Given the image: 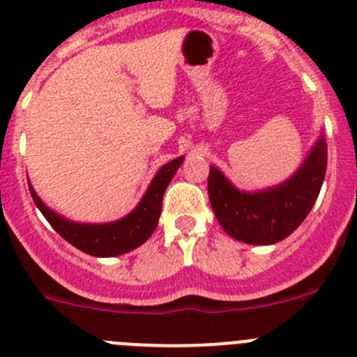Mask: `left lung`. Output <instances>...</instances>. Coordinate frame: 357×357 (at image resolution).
Returning a JSON list of instances; mask_svg holds the SVG:
<instances>
[{
	"mask_svg": "<svg viewBox=\"0 0 357 357\" xmlns=\"http://www.w3.org/2000/svg\"><path fill=\"white\" fill-rule=\"evenodd\" d=\"M327 169V143L321 135L295 175L277 188L245 193L211 166L207 191L227 234L248 245H272L288 238L317 202Z\"/></svg>",
	"mask_w": 357,
	"mask_h": 357,
	"instance_id": "1",
	"label": "left lung"
}]
</instances>
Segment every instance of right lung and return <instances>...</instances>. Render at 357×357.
<instances>
[{
  "label": "right lung",
  "mask_w": 357,
  "mask_h": 357,
  "mask_svg": "<svg viewBox=\"0 0 357 357\" xmlns=\"http://www.w3.org/2000/svg\"><path fill=\"white\" fill-rule=\"evenodd\" d=\"M184 162V157L173 159L172 162L164 164L157 172L155 178L151 181L150 188L144 193L139 206L135 207L130 214L112 223H75L69 222L61 214L53 213L50 207L43 204L37 193L30 184V195L39 207L44 218L48 220L50 225L62 236L73 247L96 257H112V255H121L134 248L141 247L155 230L159 223L160 211H162V197L164 191L172 182L173 175L178 169V166Z\"/></svg>",
  "instance_id": "1"
}]
</instances>
